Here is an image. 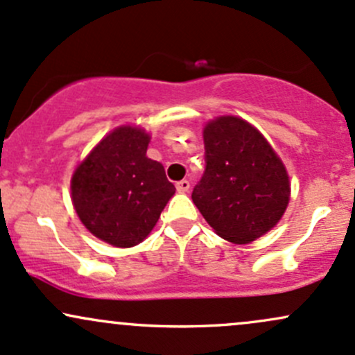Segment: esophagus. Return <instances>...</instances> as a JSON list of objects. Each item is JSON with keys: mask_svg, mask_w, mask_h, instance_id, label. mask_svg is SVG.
<instances>
[{"mask_svg": "<svg viewBox=\"0 0 355 355\" xmlns=\"http://www.w3.org/2000/svg\"><path fill=\"white\" fill-rule=\"evenodd\" d=\"M176 188H178L179 193H188L189 188H191V182H189L188 179H182V181L178 182Z\"/></svg>", "mask_w": 355, "mask_h": 355, "instance_id": "obj_1", "label": "esophagus"}]
</instances>
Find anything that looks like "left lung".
Segmentation results:
<instances>
[{
	"label": "left lung",
	"mask_w": 355,
	"mask_h": 355,
	"mask_svg": "<svg viewBox=\"0 0 355 355\" xmlns=\"http://www.w3.org/2000/svg\"><path fill=\"white\" fill-rule=\"evenodd\" d=\"M205 173L193 203L220 237L249 243L269 232L289 201V179L268 140L237 116H220L203 132Z\"/></svg>",
	"instance_id": "1"
}]
</instances>
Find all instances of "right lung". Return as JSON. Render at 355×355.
<instances>
[{
    "label": "right lung",
    "mask_w": 355,
    "mask_h": 355,
    "mask_svg": "<svg viewBox=\"0 0 355 355\" xmlns=\"http://www.w3.org/2000/svg\"><path fill=\"white\" fill-rule=\"evenodd\" d=\"M150 137L120 127L93 148L72 176V205L93 235L115 247L142 242L176 188L147 157Z\"/></svg>",
    "instance_id": "right-lung-1"
}]
</instances>
